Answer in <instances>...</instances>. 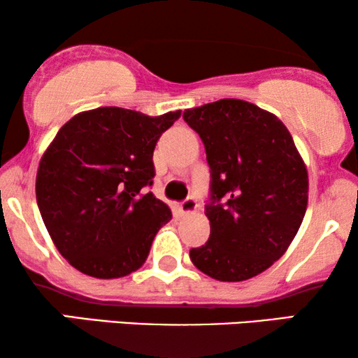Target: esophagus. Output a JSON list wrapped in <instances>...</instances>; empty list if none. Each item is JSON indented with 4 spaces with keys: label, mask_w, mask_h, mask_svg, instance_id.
I'll return each instance as SVG.
<instances>
[{
    "label": "esophagus",
    "mask_w": 358,
    "mask_h": 358,
    "mask_svg": "<svg viewBox=\"0 0 358 358\" xmlns=\"http://www.w3.org/2000/svg\"><path fill=\"white\" fill-rule=\"evenodd\" d=\"M179 208L182 213H194L197 210V202H195L194 197H187L179 205Z\"/></svg>",
    "instance_id": "34e87169"
}]
</instances>
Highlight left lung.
Instances as JSON below:
<instances>
[{
	"label": "left lung",
	"instance_id": "left-lung-1",
	"mask_svg": "<svg viewBox=\"0 0 358 358\" xmlns=\"http://www.w3.org/2000/svg\"><path fill=\"white\" fill-rule=\"evenodd\" d=\"M212 173L205 205L210 238L190 249L194 266L220 282L267 271L296 236L308 205V171L277 115L241 99L184 110Z\"/></svg>",
	"mask_w": 358,
	"mask_h": 358
}]
</instances>
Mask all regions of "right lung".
Segmentation results:
<instances>
[{"mask_svg":"<svg viewBox=\"0 0 358 358\" xmlns=\"http://www.w3.org/2000/svg\"><path fill=\"white\" fill-rule=\"evenodd\" d=\"M179 117L97 107L68 120L47 146L37 205L58 252L80 272L119 278L145 264L156 233L173 218L163 200L145 194L153 151Z\"/></svg>","mask_w":358,"mask_h":358,"instance_id":"right-lung-1","label":"right lung"}]
</instances>
